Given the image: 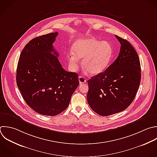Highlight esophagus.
<instances>
[{"label":"esophagus","mask_w":157,"mask_h":157,"mask_svg":"<svg viewBox=\"0 0 157 157\" xmlns=\"http://www.w3.org/2000/svg\"><path fill=\"white\" fill-rule=\"evenodd\" d=\"M78 80H79V82H80V84L84 83H85V82H86L85 78L83 77H82V76H79V77H78Z\"/></svg>","instance_id":"obj_1"}]
</instances>
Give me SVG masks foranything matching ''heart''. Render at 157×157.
<instances>
[{
	"mask_svg": "<svg viewBox=\"0 0 157 157\" xmlns=\"http://www.w3.org/2000/svg\"><path fill=\"white\" fill-rule=\"evenodd\" d=\"M72 52L73 55L69 58L71 67L77 69L78 59H83V69L88 74L94 75L103 72L108 66L112 56V48L107 42L91 38L75 42Z\"/></svg>",
	"mask_w": 157,
	"mask_h": 157,
	"instance_id": "heart-1",
	"label": "heart"
}]
</instances>
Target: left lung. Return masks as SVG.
<instances>
[{"label": "left lung", "instance_id": "8db88e82", "mask_svg": "<svg viewBox=\"0 0 157 157\" xmlns=\"http://www.w3.org/2000/svg\"><path fill=\"white\" fill-rule=\"evenodd\" d=\"M120 50L107 69L88 80L87 100L91 109L108 116L126 109L133 101L140 78L139 56L130 43L115 35Z\"/></svg>", "mask_w": 157, "mask_h": 157}]
</instances>
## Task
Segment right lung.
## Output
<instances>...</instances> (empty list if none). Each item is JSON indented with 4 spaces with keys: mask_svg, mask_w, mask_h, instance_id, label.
Returning a JSON list of instances; mask_svg holds the SVG:
<instances>
[{
    "mask_svg": "<svg viewBox=\"0 0 157 157\" xmlns=\"http://www.w3.org/2000/svg\"><path fill=\"white\" fill-rule=\"evenodd\" d=\"M58 32L32 39L20 56L17 83L26 104L36 112L55 116L68 107L79 85L78 75L65 71L53 44Z\"/></svg>",
    "mask_w": 157,
    "mask_h": 157,
    "instance_id": "1",
    "label": "right lung"
}]
</instances>
